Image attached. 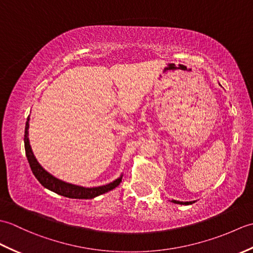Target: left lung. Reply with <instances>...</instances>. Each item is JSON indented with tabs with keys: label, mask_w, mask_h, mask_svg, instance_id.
Here are the masks:
<instances>
[{
	"label": "left lung",
	"mask_w": 253,
	"mask_h": 253,
	"mask_svg": "<svg viewBox=\"0 0 253 253\" xmlns=\"http://www.w3.org/2000/svg\"><path fill=\"white\" fill-rule=\"evenodd\" d=\"M170 202L173 203H176V204H185V206H188V204H192V202L195 201H187V202H184V201H177V200H169Z\"/></svg>",
	"instance_id": "obj_1"
}]
</instances>
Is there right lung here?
Masks as SVG:
<instances>
[{
  "label": "right lung",
  "instance_id": "obj_1",
  "mask_svg": "<svg viewBox=\"0 0 253 253\" xmlns=\"http://www.w3.org/2000/svg\"><path fill=\"white\" fill-rule=\"evenodd\" d=\"M29 121L30 118L28 116L26 122L25 138H24L26 157L29 162L32 173H34V175L36 176V178L39 180L40 184L44 188H46V189L55 192L57 195L72 198V199H93L100 195H103L105 192L113 190L114 188H116L121 184L123 174L115 180L110 182V184L98 186V187H84L79 185H74V184H71V182H66L56 178L55 176H53L52 174L49 173V171L42 168V165L38 162L34 152H32L30 141H29V131H28Z\"/></svg>",
  "mask_w": 253,
  "mask_h": 253
}]
</instances>
